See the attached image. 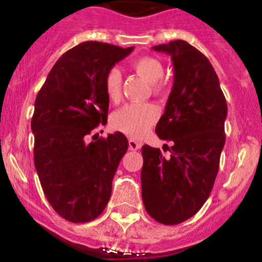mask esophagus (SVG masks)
I'll list each match as a JSON object with an SVG mask.
<instances>
[{
    "label": "esophagus",
    "instance_id": "obj_1",
    "mask_svg": "<svg viewBox=\"0 0 262 262\" xmlns=\"http://www.w3.org/2000/svg\"><path fill=\"white\" fill-rule=\"evenodd\" d=\"M129 148H130L132 151H136V150H139L141 148V146H142V143L138 142V141H136V139H129Z\"/></svg>",
    "mask_w": 262,
    "mask_h": 262
}]
</instances>
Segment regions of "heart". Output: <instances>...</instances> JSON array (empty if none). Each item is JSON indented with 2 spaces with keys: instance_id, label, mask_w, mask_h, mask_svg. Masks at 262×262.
I'll use <instances>...</instances> for the list:
<instances>
[{
  "instance_id": "heart-1",
  "label": "heart",
  "mask_w": 262,
  "mask_h": 262,
  "mask_svg": "<svg viewBox=\"0 0 262 262\" xmlns=\"http://www.w3.org/2000/svg\"><path fill=\"white\" fill-rule=\"evenodd\" d=\"M133 68L147 81L158 82L164 75L160 60L152 57L138 58L133 62ZM158 89V85H155ZM104 92L111 102H119L121 98V73L119 68L112 67L104 77ZM159 110L152 103H130L115 111L111 116V125L132 138H141L158 121Z\"/></svg>"
}]
</instances>
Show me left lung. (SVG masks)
Instances as JSON below:
<instances>
[{
    "label": "left lung",
    "instance_id": "left-lung-1",
    "mask_svg": "<svg viewBox=\"0 0 262 262\" xmlns=\"http://www.w3.org/2000/svg\"><path fill=\"white\" fill-rule=\"evenodd\" d=\"M169 54L174 82L159 138L170 141V158L159 148L142 147V200L147 213L164 225L194 216L208 199L225 145L227 104L219 77L204 54L183 40L154 46Z\"/></svg>",
    "mask_w": 262,
    "mask_h": 262
}]
</instances>
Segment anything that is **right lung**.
Listing matches in <instances>:
<instances>
[{
  "mask_svg": "<svg viewBox=\"0 0 262 262\" xmlns=\"http://www.w3.org/2000/svg\"><path fill=\"white\" fill-rule=\"evenodd\" d=\"M133 49L79 43L57 60L36 97L31 121L35 167L46 199L67 221L97 219L111 198L128 139L116 132L88 143L86 136L107 123L106 73Z\"/></svg>",
  "mask_w": 262,
  "mask_h": 262,
  "instance_id": "obj_1",
  "label": "right lung"
}]
</instances>
